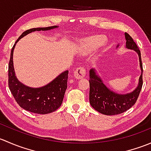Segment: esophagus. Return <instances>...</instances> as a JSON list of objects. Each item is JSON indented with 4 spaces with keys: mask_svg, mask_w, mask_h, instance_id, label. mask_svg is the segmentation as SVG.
Returning a JSON list of instances; mask_svg holds the SVG:
<instances>
[{
    "mask_svg": "<svg viewBox=\"0 0 151 151\" xmlns=\"http://www.w3.org/2000/svg\"><path fill=\"white\" fill-rule=\"evenodd\" d=\"M85 76V69L83 67H79L77 69L74 71V77H75L77 80H80V79L83 78Z\"/></svg>",
    "mask_w": 151,
    "mask_h": 151,
    "instance_id": "34e87169",
    "label": "esophagus"
}]
</instances>
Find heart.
<instances>
[{
	"mask_svg": "<svg viewBox=\"0 0 151 151\" xmlns=\"http://www.w3.org/2000/svg\"><path fill=\"white\" fill-rule=\"evenodd\" d=\"M106 37L103 35H96L82 39L79 43V52L83 55H87L104 45Z\"/></svg>",
	"mask_w": 151,
	"mask_h": 151,
	"instance_id": "b5f03b06",
	"label": "heart"
}]
</instances>
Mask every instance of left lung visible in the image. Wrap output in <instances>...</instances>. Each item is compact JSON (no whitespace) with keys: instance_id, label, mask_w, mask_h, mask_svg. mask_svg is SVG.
Masks as SVG:
<instances>
[{"instance_id":"left-lung-1","label":"left lung","mask_w":151,"mask_h":151,"mask_svg":"<svg viewBox=\"0 0 151 151\" xmlns=\"http://www.w3.org/2000/svg\"><path fill=\"white\" fill-rule=\"evenodd\" d=\"M126 47L133 50L139 56L141 74L137 88L132 92L126 94L117 93L109 89L104 84L95 68H91L89 71L90 92L89 101L91 106L97 112L106 115H114L123 113L130 109L136 103L142 86V64L141 53L137 45L133 39L125 33Z\"/></svg>"}]
</instances>
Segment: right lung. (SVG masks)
<instances>
[{"instance_id":"right-lung-1","label":"right lung","mask_w":151,"mask_h":151,"mask_svg":"<svg viewBox=\"0 0 151 151\" xmlns=\"http://www.w3.org/2000/svg\"><path fill=\"white\" fill-rule=\"evenodd\" d=\"M58 28L51 26L47 28H31L25 30L16 41L11 51L9 63V88L17 104L25 110L36 114H48L61 106L67 88L68 71H63L50 83L40 88H31L22 84L15 75L13 64V52L16 44L20 39L33 31L49 30Z\"/></svg>"}]
</instances>
